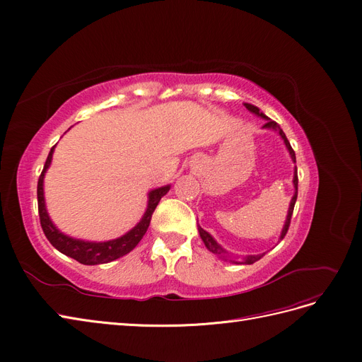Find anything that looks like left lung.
Returning <instances> with one entry per match:
<instances>
[{
    "label": "left lung",
    "mask_w": 362,
    "mask_h": 362,
    "mask_svg": "<svg viewBox=\"0 0 362 362\" xmlns=\"http://www.w3.org/2000/svg\"><path fill=\"white\" fill-rule=\"evenodd\" d=\"M246 108H248L251 112H255L257 116H259V117H262V119H265L267 120V123L264 124V127H269V129H276V130H279V133H280V136L283 138V141H284V144H286V146H288V149H289V152H291V157H292V160H293V163H296V157H295V151L292 149V146H291V144H289V141H288V138H286V135H284V132L279 127V124L276 123V122H273V120H270L269 117H265L262 112H259V110L255 107V105H251V104H243ZM293 185H295V195H293V198H292V201H291V206H289V213H288V218H286V223H284V227H283V230H281V236H280V239H283L284 236H286V233H288V230H289V226H291V218H292V214H293V208H295V202H296V198H298V171H296V167H295V176H293ZM198 230H199V236H201V239L204 240V243H205V246H206V250L210 251V252H213V254H217V255H221V257H227V255H224V254H227L221 246L211 238V235L210 233H206L204 229H201V227L198 226ZM264 257V254H259V255H251V257H246L245 258V264H254L255 261H258V259H261Z\"/></svg>",
    "instance_id": "obj_1"
}]
</instances>
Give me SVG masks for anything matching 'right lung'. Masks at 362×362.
Instances as JSON below:
<instances>
[{
	"instance_id": "right-lung-1",
	"label": "right lung",
	"mask_w": 362,
	"mask_h": 362,
	"mask_svg": "<svg viewBox=\"0 0 362 362\" xmlns=\"http://www.w3.org/2000/svg\"><path fill=\"white\" fill-rule=\"evenodd\" d=\"M55 146V145H54ZM54 146L51 148L49 154L47 157L45 165L42 173L40 176V180H37V213H40V221L41 227L49 240V243L54 246L55 250H59L62 254L76 259L81 264L85 265H95V264H105L110 261L117 259L126 254H129L135 246L139 243V240L144 238V235L148 230V226L151 223L152 213L157 208L160 199L170 191V186H163L158 189H154V191L149 192V201H148V208L142 217V220L133 227L130 232H127L124 236L108 240V242H85L79 239H73L62 232L57 230V227L51 223L47 210H45V202H44V175L47 168L49 167L51 158H52V152Z\"/></svg>"
}]
</instances>
